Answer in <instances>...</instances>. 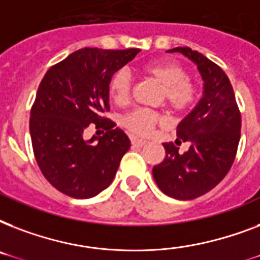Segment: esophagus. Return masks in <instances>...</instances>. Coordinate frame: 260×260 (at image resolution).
Instances as JSON below:
<instances>
[{
    "instance_id": "esophagus-1",
    "label": "esophagus",
    "mask_w": 260,
    "mask_h": 260,
    "mask_svg": "<svg viewBox=\"0 0 260 260\" xmlns=\"http://www.w3.org/2000/svg\"><path fill=\"white\" fill-rule=\"evenodd\" d=\"M131 142H132V146L134 147H143L144 144H147V140H144V139L132 138L131 139Z\"/></svg>"
}]
</instances>
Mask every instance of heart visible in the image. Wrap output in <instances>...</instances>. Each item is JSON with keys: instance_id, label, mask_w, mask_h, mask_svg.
<instances>
[{"instance_id": "1", "label": "heart", "mask_w": 260, "mask_h": 260, "mask_svg": "<svg viewBox=\"0 0 260 260\" xmlns=\"http://www.w3.org/2000/svg\"><path fill=\"white\" fill-rule=\"evenodd\" d=\"M142 73L162 87L160 101L174 114L185 113L193 106L197 90L187 79V73L173 60H155L144 64ZM108 93L116 105H125L131 97L129 77L124 71L114 73L108 83ZM160 121L158 113L147 109H135L122 117V125L132 134L146 136Z\"/></svg>"}]
</instances>
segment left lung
<instances>
[{"instance_id": "left-lung-1", "label": "left lung", "mask_w": 260, "mask_h": 260, "mask_svg": "<svg viewBox=\"0 0 260 260\" xmlns=\"http://www.w3.org/2000/svg\"><path fill=\"white\" fill-rule=\"evenodd\" d=\"M197 66L202 78V97L177 126L175 144L189 143L179 154L174 143H163L166 158L152 169L163 193L175 200H194L224 179L236 156L242 118L226 74L212 60L189 47H177Z\"/></svg>"}]
</instances>
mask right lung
Instances as JSON below:
<instances>
[{"label":"right lung","mask_w":260,"mask_h":260,"mask_svg":"<svg viewBox=\"0 0 260 260\" xmlns=\"http://www.w3.org/2000/svg\"><path fill=\"white\" fill-rule=\"evenodd\" d=\"M140 52L82 48L47 71L30 110L29 132L43 175L69 197L86 200L112 183L131 142L124 131L104 117L109 108L110 77ZM107 134L89 141V123Z\"/></svg>","instance_id":"1"}]
</instances>
